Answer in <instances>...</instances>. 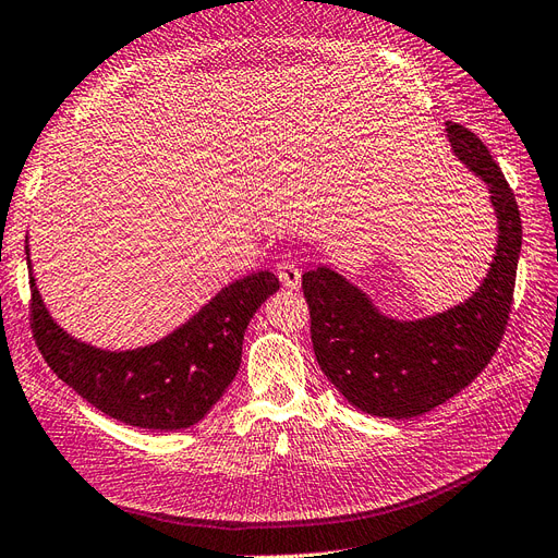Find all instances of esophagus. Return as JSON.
Here are the masks:
<instances>
[{"mask_svg":"<svg viewBox=\"0 0 558 558\" xmlns=\"http://www.w3.org/2000/svg\"><path fill=\"white\" fill-rule=\"evenodd\" d=\"M277 277L286 286V289H298V286H300V267L291 260H279L277 263Z\"/></svg>","mask_w":558,"mask_h":558,"instance_id":"1","label":"esophagus"}]
</instances>
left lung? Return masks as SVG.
I'll return each mask as SVG.
<instances>
[{"label": "left lung", "instance_id": "left-lung-1", "mask_svg": "<svg viewBox=\"0 0 558 558\" xmlns=\"http://www.w3.org/2000/svg\"><path fill=\"white\" fill-rule=\"evenodd\" d=\"M447 132L498 214L496 256L475 295L428 318L393 320L332 269L302 275L316 361L353 408L373 416L412 418L453 398L492 363L512 312L521 251L514 193L475 132L451 121Z\"/></svg>", "mask_w": 558, "mask_h": 558}]
</instances>
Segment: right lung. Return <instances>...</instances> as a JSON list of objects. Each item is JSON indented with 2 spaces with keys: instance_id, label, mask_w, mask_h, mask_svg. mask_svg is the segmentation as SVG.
Returning <instances> with one entry per match:
<instances>
[{
  "instance_id": "obj_1",
  "label": "right lung",
  "mask_w": 558,
  "mask_h": 558,
  "mask_svg": "<svg viewBox=\"0 0 558 558\" xmlns=\"http://www.w3.org/2000/svg\"><path fill=\"white\" fill-rule=\"evenodd\" d=\"M29 269V320L48 367L93 408L128 426L181 430L205 416L234 379L251 316L279 291L272 272L232 281L165 340L102 351L66 335L48 316Z\"/></svg>"
}]
</instances>
